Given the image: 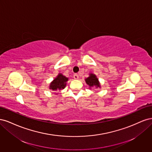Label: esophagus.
Segmentation results:
<instances>
[{
	"instance_id": "esophagus-1",
	"label": "esophagus",
	"mask_w": 152,
	"mask_h": 152,
	"mask_svg": "<svg viewBox=\"0 0 152 152\" xmlns=\"http://www.w3.org/2000/svg\"><path fill=\"white\" fill-rule=\"evenodd\" d=\"M73 78H74L75 79H79V75L77 74H74V75H73Z\"/></svg>"
}]
</instances>
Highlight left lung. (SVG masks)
Returning <instances> with one entry per match:
<instances>
[{
	"instance_id": "left-lung-1",
	"label": "left lung",
	"mask_w": 152,
	"mask_h": 152,
	"mask_svg": "<svg viewBox=\"0 0 152 152\" xmlns=\"http://www.w3.org/2000/svg\"><path fill=\"white\" fill-rule=\"evenodd\" d=\"M86 84H88L90 87H93V86H96V87H100L98 79L96 78V75L93 74V73H91L89 77L88 78H87V79H86Z\"/></svg>"
}]
</instances>
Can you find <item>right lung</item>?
Masks as SVG:
<instances>
[{
    "mask_svg": "<svg viewBox=\"0 0 152 152\" xmlns=\"http://www.w3.org/2000/svg\"><path fill=\"white\" fill-rule=\"evenodd\" d=\"M68 80V78L63 76L61 73H59L56 79L50 84V89L53 91H61L66 86V82Z\"/></svg>",
    "mask_w": 152,
    "mask_h": 152,
    "instance_id": "obj_1",
    "label": "right lung"
}]
</instances>
